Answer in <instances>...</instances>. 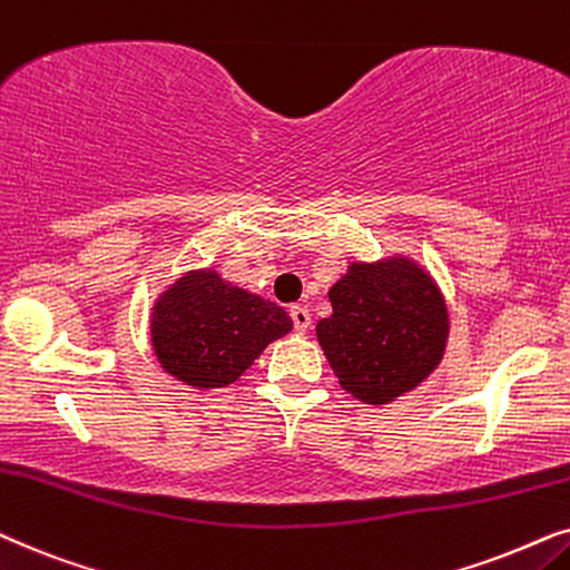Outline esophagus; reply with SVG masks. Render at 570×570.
Wrapping results in <instances>:
<instances>
[{
    "instance_id": "1",
    "label": "esophagus",
    "mask_w": 570,
    "mask_h": 570,
    "mask_svg": "<svg viewBox=\"0 0 570 570\" xmlns=\"http://www.w3.org/2000/svg\"><path fill=\"white\" fill-rule=\"evenodd\" d=\"M289 315H292L294 328H297L299 333H305L309 328V309L305 305H294L289 309Z\"/></svg>"
}]
</instances>
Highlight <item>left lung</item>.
Wrapping results in <instances>:
<instances>
[{
    "mask_svg": "<svg viewBox=\"0 0 570 570\" xmlns=\"http://www.w3.org/2000/svg\"><path fill=\"white\" fill-rule=\"evenodd\" d=\"M333 315L317 341L341 389L364 404H389L438 367L449 309L438 286L406 257L352 263L328 292Z\"/></svg>",
    "mask_w": 570,
    "mask_h": 570,
    "instance_id": "obj_1",
    "label": "left lung"
}]
</instances>
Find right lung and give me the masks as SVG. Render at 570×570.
I'll return each instance as SVG.
<instances>
[{"label": "right lung", "instance_id": "add662e5", "mask_svg": "<svg viewBox=\"0 0 570 570\" xmlns=\"http://www.w3.org/2000/svg\"><path fill=\"white\" fill-rule=\"evenodd\" d=\"M289 331L284 307L232 286L216 271L181 276L158 299L150 321L161 367L195 389L234 383L271 341Z\"/></svg>", "mask_w": 570, "mask_h": 570}]
</instances>
